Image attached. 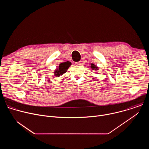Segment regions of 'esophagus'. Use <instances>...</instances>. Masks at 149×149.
Listing matches in <instances>:
<instances>
[{"instance_id":"34e87169","label":"esophagus","mask_w":149,"mask_h":149,"mask_svg":"<svg viewBox=\"0 0 149 149\" xmlns=\"http://www.w3.org/2000/svg\"><path fill=\"white\" fill-rule=\"evenodd\" d=\"M75 64H76L77 65H81V61H79V62H75Z\"/></svg>"}]
</instances>
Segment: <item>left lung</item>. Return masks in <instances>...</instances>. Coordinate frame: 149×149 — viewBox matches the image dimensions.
<instances>
[{
  "mask_svg": "<svg viewBox=\"0 0 149 149\" xmlns=\"http://www.w3.org/2000/svg\"><path fill=\"white\" fill-rule=\"evenodd\" d=\"M91 67L93 70H98V67H97L95 65H94V64H93V63L91 65Z\"/></svg>",
  "mask_w": 149,
  "mask_h": 149,
  "instance_id": "1",
  "label": "left lung"
}]
</instances>
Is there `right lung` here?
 Here are the masks:
<instances>
[{
	"label": "right lung",
	"mask_w": 149,
	"mask_h": 149,
	"mask_svg": "<svg viewBox=\"0 0 149 149\" xmlns=\"http://www.w3.org/2000/svg\"><path fill=\"white\" fill-rule=\"evenodd\" d=\"M71 65V62L67 61L65 62L61 63L59 64L58 68L55 71L54 74L56 77H59L60 75L64 74L67 72L68 68L70 67V66Z\"/></svg>",
	"instance_id": "obj_1"
}]
</instances>
